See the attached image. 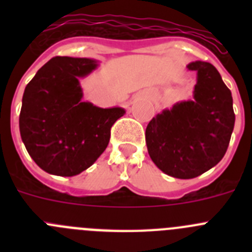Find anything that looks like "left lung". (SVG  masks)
<instances>
[{
  "mask_svg": "<svg viewBox=\"0 0 252 252\" xmlns=\"http://www.w3.org/2000/svg\"><path fill=\"white\" fill-rule=\"evenodd\" d=\"M187 68L197 73L193 98L158 113L145 132L154 164L179 179H192L217 165L235 126L232 94L217 69L201 60Z\"/></svg>",
  "mask_w": 252,
  "mask_h": 252,
  "instance_id": "obj_1",
  "label": "left lung"
}]
</instances>
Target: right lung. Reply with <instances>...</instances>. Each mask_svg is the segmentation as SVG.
Here are the masks:
<instances>
[{"mask_svg": "<svg viewBox=\"0 0 252 252\" xmlns=\"http://www.w3.org/2000/svg\"><path fill=\"white\" fill-rule=\"evenodd\" d=\"M92 58L55 57L26 86L20 112V133L31 159L44 171L74 177L106 150L111 127L126 113L83 102L81 78L98 68Z\"/></svg>", "mask_w": 252, "mask_h": 252, "instance_id": "obj_1", "label": "right lung"}]
</instances>
